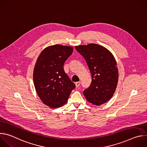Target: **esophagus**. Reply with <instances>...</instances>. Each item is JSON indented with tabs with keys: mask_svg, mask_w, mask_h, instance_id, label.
<instances>
[{
	"mask_svg": "<svg viewBox=\"0 0 147 147\" xmlns=\"http://www.w3.org/2000/svg\"><path fill=\"white\" fill-rule=\"evenodd\" d=\"M80 84H81V82L80 81L76 82V87H78L80 86Z\"/></svg>",
	"mask_w": 147,
	"mask_h": 147,
	"instance_id": "esophagus-1",
	"label": "esophagus"
}]
</instances>
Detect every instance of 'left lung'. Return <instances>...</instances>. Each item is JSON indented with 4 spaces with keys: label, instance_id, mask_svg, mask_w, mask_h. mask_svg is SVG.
<instances>
[{
    "label": "left lung",
    "instance_id": "left-lung-1",
    "mask_svg": "<svg viewBox=\"0 0 147 147\" xmlns=\"http://www.w3.org/2000/svg\"><path fill=\"white\" fill-rule=\"evenodd\" d=\"M75 48L85 59L91 74V85L83 94L89 102L99 106L108 101L116 90L119 74L115 59L109 51L98 44Z\"/></svg>",
    "mask_w": 147,
    "mask_h": 147
}]
</instances>
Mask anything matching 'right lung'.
I'll list each match as a JSON object with an SVG mask.
<instances>
[{
	"label": "right lung",
	"instance_id": "add662e5",
	"mask_svg": "<svg viewBox=\"0 0 147 147\" xmlns=\"http://www.w3.org/2000/svg\"><path fill=\"white\" fill-rule=\"evenodd\" d=\"M73 51L71 47L50 46L42 51L36 60L33 73L34 86L40 100L51 108L65 105L76 87L63 69Z\"/></svg>",
	"mask_w": 147,
	"mask_h": 147
}]
</instances>
